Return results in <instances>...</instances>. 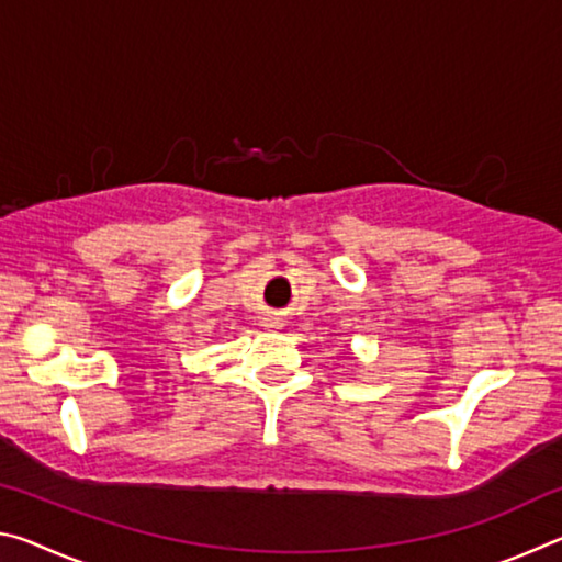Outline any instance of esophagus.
<instances>
[{
    "instance_id": "obj_1",
    "label": "esophagus",
    "mask_w": 562,
    "mask_h": 562,
    "mask_svg": "<svg viewBox=\"0 0 562 562\" xmlns=\"http://www.w3.org/2000/svg\"><path fill=\"white\" fill-rule=\"evenodd\" d=\"M262 325L268 329H280L282 327V319L278 315H265L262 317Z\"/></svg>"
}]
</instances>
